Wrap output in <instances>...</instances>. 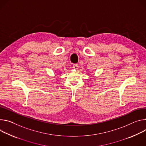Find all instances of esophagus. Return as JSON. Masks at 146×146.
Returning <instances> with one entry per match:
<instances>
[{
  "label": "esophagus",
  "mask_w": 146,
  "mask_h": 146,
  "mask_svg": "<svg viewBox=\"0 0 146 146\" xmlns=\"http://www.w3.org/2000/svg\"><path fill=\"white\" fill-rule=\"evenodd\" d=\"M73 68H74V69H75V70H77L78 68V64H74L73 65Z\"/></svg>",
  "instance_id": "34e87169"
}]
</instances>
